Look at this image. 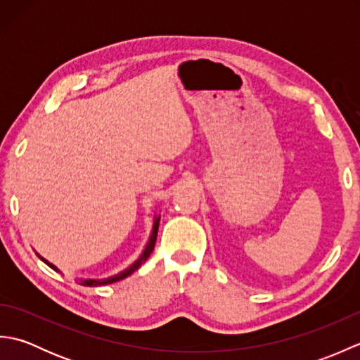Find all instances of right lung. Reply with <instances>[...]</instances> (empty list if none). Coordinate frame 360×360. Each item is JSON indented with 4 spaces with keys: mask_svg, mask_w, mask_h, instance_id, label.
Returning a JSON list of instances; mask_svg holds the SVG:
<instances>
[{
    "mask_svg": "<svg viewBox=\"0 0 360 360\" xmlns=\"http://www.w3.org/2000/svg\"><path fill=\"white\" fill-rule=\"evenodd\" d=\"M159 219H160V215H155V219H153V229H151L150 238H148L147 244H145V248H143V250H142V254H141L139 257H137V258L134 259V262H133L131 264H129L128 267H125L124 271H120L119 274H114V275H111V277H108V278H77V283H79V285H82V286H91V288H94V286H105V285H111V283H116V281H120V280H124V278L129 277V275H131L134 271L139 269V267L143 264V262H147L148 257L151 255L153 249H155L156 238H158ZM35 254H37V257H38V258L41 259L43 263L48 264V266L51 267V269H53V271L60 272V269H58V267H57L56 264L49 263L48 259L43 258L40 254H38V252H35Z\"/></svg>",
    "mask_w": 360,
    "mask_h": 360,
    "instance_id": "add662e5",
    "label": "right lung"
}]
</instances>
